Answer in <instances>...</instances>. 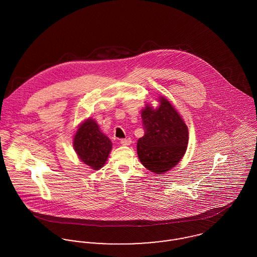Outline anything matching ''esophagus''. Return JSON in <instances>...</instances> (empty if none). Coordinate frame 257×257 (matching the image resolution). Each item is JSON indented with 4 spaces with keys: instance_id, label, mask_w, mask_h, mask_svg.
Returning <instances> with one entry per match:
<instances>
[{
    "instance_id": "esophagus-1",
    "label": "esophagus",
    "mask_w": 257,
    "mask_h": 257,
    "mask_svg": "<svg viewBox=\"0 0 257 257\" xmlns=\"http://www.w3.org/2000/svg\"><path fill=\"white\" fill-rule=\"evenodd\" d=\"M120 144L122 146H130L132 144V141L130 139H122V140H120Z\"/></svg>"
}]
</instances>
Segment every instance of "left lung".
Segmentation results:
<instances>
[{
    "instance_id": "left-lung-1",
    "label": "left lung",
    "mask_w": 257,
    "mask_h": 257,
    "mask_svg": "<svg viewBox=\"0 0 257 257\" xmlns=\"http://www.w3.org/2000/svg\"><path fill=\"white\" fill-rule=\"evenodd\" d=\"M159 106L147 105L142 110L145 136L138 141V154L143 165L162 174L182 159L188 146L189 132L179 112L164 97Z\"/></svg>"
}]
</instances>
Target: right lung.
<instances>
[{
  "mask_svg": "<svg viewBox=\"0 0 257 257\" xmlns=\"http://www.w3.org/2000/svg\"><path fill=\"white\" fill-rule=\"evenodd\" d=\"M111 146L110 139L100 131L93 118L84 120L74 136V150L79 159L94 170H99L104 166Z\"/></svg>",
  "mask_w": 257,
  "mask_h": 257,
  "instance_id": "right-lung-1",
  "label": "right lung"
}]
</instances>
